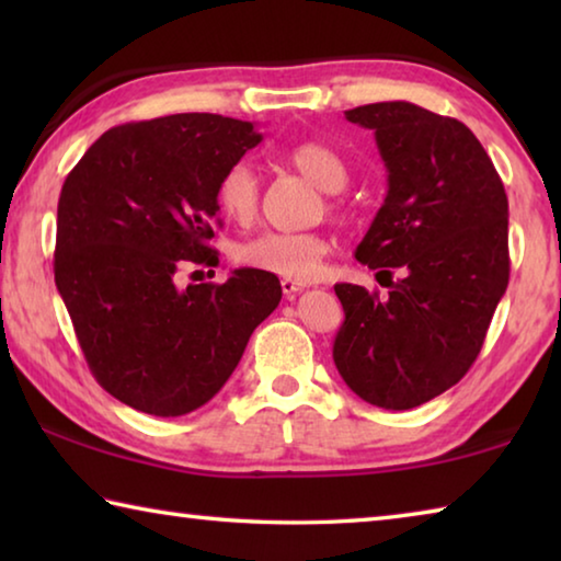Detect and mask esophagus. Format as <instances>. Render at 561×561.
<instances>
[{"label": "esophagus", "mask_w": 561, "mask_h": 561, "mask_svg": "<svg viewBox=\"0 0 561 561\" xmlns=\"http://www.w3.org/2000/svg\"><path fill=\"white\" fill-rule=\"evenodd\" d=\"M304 287H307V282L291 279V277H282V291L287 294V297H294V294H299Z\"/></svg>", "instance_id": "obj_1"}]
</instances>
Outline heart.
Returning a JSON list of instances; mask_svg holds the SVG:
<instances>
[{
	"instance_id": "1",
	"label": "heart",
	"mask_w": 561,
	"mask_h": 561,
	"mask_svg": "<svg viewBox=\"0 0 561 561\" xmlns=\"http://www.w3.org/2000/svg\"><path fill=\"white\" fill-rule=\"evenodd\" d=\"M284 160L327 193H339L348 183L344 160L314 140L291 146L284 153ZM215 201L222 215L237 225H250L257 217L260 180L247 160H237V163L225 168V173L217 180ZM329 250V237L321 232H264L244 242L237 250V260L244 267L279 274V277L311 279L319 274Z\"/></svg>"
}]
</instances>
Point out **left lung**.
Segmentation results:
<instances>
[{
  "label": "left lung",
  "mask_w": 561,
  "mask_h": 561,
  "mask_svg": "<svg viewBox=\"0 0 561 561\" xmlns=\"http://www.w3.org/2000/svg\"><path fill=\"white\" fill-rule=\"evenodd\" d=\"M346 121L374 130L388 173L386 201L354 252L388 277V297L336 284L344 324L334 364L366 403L408 411L458 383L480 354L510 279L507 195L460 121L408 101L351 108Z\"/></svg>",
  "instance_id": "left-lung-1"
}]
</instances>
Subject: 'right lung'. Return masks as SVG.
<instances>
[{
    "mask_svg": "<svg viewBox=\"0 0 561 561\" xmlns=\"http://www.w3.org/2000/svg\"><path fill=\"white\" fill-rule=\"evenodd\" d=\"M262 140L254 123L175 113L103 133L66 178L54 279L91 374L136 411L205 405L282 299L270 272L187 284L185 264L217 267L215 187Z\"/></svg>",
    "mask_w": 561,
    "mask_h": 561,
    "instance_id": "obj_1",
    "label": "right lung"
}]
</instances>
